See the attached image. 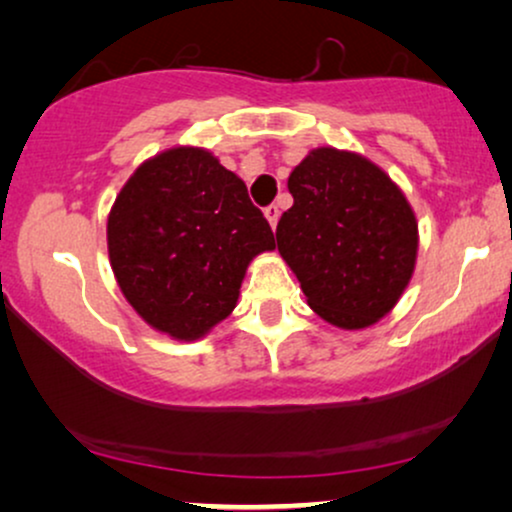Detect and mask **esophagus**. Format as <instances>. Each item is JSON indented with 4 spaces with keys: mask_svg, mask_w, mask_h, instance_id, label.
<instances>
[{
    "mask_svg": "<svg viewBox=\"0 0 512 512\" xmlns=\"http://www.w3.org/2000/svg\"><path fill=\"white\" fill-rule=\"evenodd\" d=\"M265 219L270 221L272 230H275V228H277V221H279V207H277V205H270V207H265Z\"/></svg>",
    "mask_w": 512,
    "mask_h": 512,
    "instance_id": "esophagus-1",
    "label": "esophagus"
}]
</instances>
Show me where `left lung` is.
Returning a JSON list of instances; mask_svg holds the SVG:
<instances>
[{
    "label": "left lung",
    "instance_id": "obj_1",
    "mask_svg": "<svg viewBox=\"0 0 512 512\" xmlns=\"http://www.w3.org/2000/svg\"><path fill=\"white\" fill-rule=\"evenodd\" d=\"M289 193L277 249L307 305L347 331L380 321L417 261V219L401 188L359 153L321 146L291 172Z\"/></svg>",
    "mask_w": 512,
    "mask_h": 512
}]
</instances>
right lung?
<instances>
[{
  "instance_id": "1",
  "label": "right lung",
  "mask_w": 512,
  "mask_h": 512,
  "mask_svg": "<svg viewBox=\"0 0 512 512\" xmlns=\"http://www.w3.org/2000/svg\"><path fill=\"white\" fill-rule=\"evenodd\" d=\"M109 261L146 324L198 340L235 310L254 256L275 249L244 181L198 146L146 160L107 221Z\"/></svg>"
}]
</instances>
